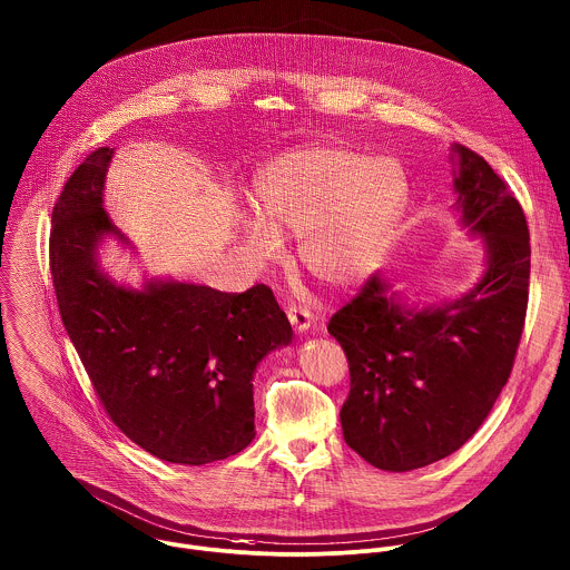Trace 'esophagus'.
<instances>
[{"mask_svg": "<svg viewBox=\"0 0 570 570\" xmlns=\"http://www.w3.org/2000/svg\"><path fill=\"white\" fill-rule=\"evenodd\" d=\"M286 315H288V320H291V324L295 326V331H297V333L308 331V328H311V324H313L311 311H308V308H304V306L291 304V306H288V311H286Z\"/></svg>", "mask_w": 570, "mask_h": 570, "instance_id": "34e87169", "label": "esophagus"}]
</instances>
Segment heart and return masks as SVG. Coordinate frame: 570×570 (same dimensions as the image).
Masks as SVG:
<instances>
[{
    "instance_id": "obj_1",
    "label": "heart",
    "mask_w": 570,
    "mask_h": 570,
    "mask_svg": "<svg viewBox=\"0 0 570 570\" xmlns=\"http://www.w3.org/2000/svg\"><path fill=\"white\" fill-rule=\"evenodd\" d=\"M406 177L391 159L313 146L273 159L257 177L262 217H246L242 233L262 259H277V230L299 235V262L322 284L360 282L406 204Z\"/></svg>"
}]
</instances>
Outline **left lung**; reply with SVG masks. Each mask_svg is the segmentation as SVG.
I'll use <instances>...</instances> for the list:
<instances>
[{
	"label": "left lung",
	"mask_w": 570,
	"mask_h": 570,
	"mask_svg": "<svg viewBox=\"0 0 570 570\" xmlns=\"http://www.w3.org/2000/svg\"><path fill=\"white\" fill-rule=\"evenodd\" d=\"M453 161V208L487 248L475 288L411 308L375 273L328 322L351 371L340 411L344 440L382 471L422 469L466 444L507 386L524 331L531 277L524 210L482 155L455 144Z\"/></svg>",
	"instance_id": "8db88e82"
}]
</instances>
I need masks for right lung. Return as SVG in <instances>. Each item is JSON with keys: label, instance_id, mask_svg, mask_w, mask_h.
I'll return each mask as SVG.
<instances>
[{"label": "right lung", "instance_id": "1", "mask_svg": "<svg viewBox=\"0 0 570 570\" xmlns=\"http://www.w3.org/2000/svg\"><path fill=\"white\" fill-rule=\"evenodd\" d=\"M112 148L92 150L52 208L50 275L66 333L112 424L150 455L202 466L255 438L253 375L293 328L268 286L222 293L150 279L117 286L99 268Z\"/></svg>", "mask_w": 570, "mask_h": 570}]
</instances>
